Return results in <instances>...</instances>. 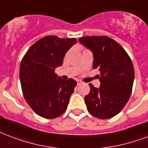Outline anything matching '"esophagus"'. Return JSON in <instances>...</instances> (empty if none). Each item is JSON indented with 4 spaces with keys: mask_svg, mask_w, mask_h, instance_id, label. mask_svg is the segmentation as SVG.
Masks as SVG:
<instances>
[{
    "mask_svg": "<svg viewBox=\"0 0 148 148\" xmlns=\"http://www.w3.org/2000/svg\"><path fill=\"white\" fill-rule=\"evenodd\" d=\"M82 82H81V81H77V85H80V84H82Z\"/></svg>",
    "mask_w": 148,
    "mask_h": 148,
    "instance_id": "34e87169",
    "label": "esophagus"
}]
</instances>
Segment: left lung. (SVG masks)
<instances>
[{"label": "left lung", "mask_w": 148, "mask_h": 148, "mask_svg": "<svg viewBox=\"0 0 148 148\" xmlns=\"http://www.w3.org/2000/svg\"><path fill=\"white\" fill-rule=\"evenodd\" d=\"M78 41L93 53V69L100 71V87L89 84L84 97L88 112L99 119H109L119 113L131 95L134 65L125 49L107 36L82 37Z\"/></svg>", "instance_id": "1"}]
</instances>
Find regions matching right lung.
Masks as SVG:
<instances>
[{"label": "right lung", "mask_w": 148, "mask_h": 148, "mask_svg": "<svg viewBox=\"0 0 148 148\" xmlns=\"http://www.w3.org/2000/svg\"><path fill=\"white\" fill-rule=\"evenodd\" d=\"M76 39L48 36L32 46L22 58L19 77L25 101L37 115L54 119L66 111L77 82L55 74Z\"/></svg>", "instance_id": "obj_1"}]
</instances>
